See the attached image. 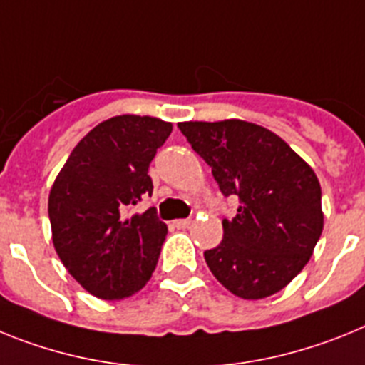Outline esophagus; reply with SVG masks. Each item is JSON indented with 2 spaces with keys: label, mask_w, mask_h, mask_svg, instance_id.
<instances>
[{
  "label": "esophagus",
  "mask_w": 365,
  "mask_h": 365,
  "mask_svg": "<svg viewBox=\"0 0 365 365\" xmlns=\"http://www.w3.org/2000/svg\"><path fill=\"white\" fill-rule=\"evenodd\" d=\"M173 224L178 227V230H185V227L191 226V218H178V220H174Z\"/></svg>",
  "instance_id": "obj_1"
}]
</instances>
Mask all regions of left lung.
Segmentation results:
<instances>
[{
	"label": "left lung",
	"mask_w": 365,
	"mask_h": 365,
	"mask_svg": "<svg viewBox=\"0 0 365 365\" xmlns=\"http://www.w3.org/2000/svg\"><path fill=\"white\" fill-rule=\"evenodd\" d=\"M178 128L211 167L224 196L239 200L224 239L204 252L215 277L242 299L283 290L314 252L323 230L314 170L270 130L240 119Z\"/></svg>",
	"instance_id": "obj_1"
}]
</instances>
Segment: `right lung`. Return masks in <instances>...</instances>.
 <instances>
[{
    "label": "right lung",
    "mask_w": 365,
    "mask_h": 365,
    "mask_svg": "<svg viewBox=\"0 0 365 365\" xmlns=\"http://www.w3.org/2000/svg\"><path fill=\"white\" fill-rule=\"evenodd\" d=\"M170 132L156 117H112L78 141L51 187L56 253L101 299L134 296L156 268L167 224L154 207L128 211L152 195L148 167Z\"/></svg>",
    "instance_id": "obj_1"
}]
</instances>
